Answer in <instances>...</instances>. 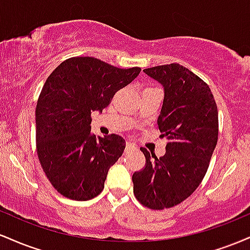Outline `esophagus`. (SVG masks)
<instances>
[{
  "label": "esophagus",
  "mask_w": 250,
  "mask_h": 250,
  "mask_svg": "<svg viewBox=\"0 0 250 250\" xmlns=\"http://www.w3.org/2000/svg\"><path fill=\"white\" fill-rule=\"evenodd\" d=\"M135 149H137V147L134 145V143H131V142H127V143H125V150H127V151L135 150Z\"/></svg>",
  "instance_id": "obj_1"
}]
</instances>
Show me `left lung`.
<instances>
[{
	"instance_id": "left-lung-1",
	"label": "left lung",
	"mask_w": 250,
	"mask_h": 250,
	"mask_svg": "<svg viewBox=\"0 0 250 250\" xmlns=\"http://www.w3.org/2000/svg\"><path fill=\"white\" fill-rule=\"evenodd\" d=\"M143 71L165 89L157 125L168 143L160 159L141 148L146 165L133 174L134 195L145 207L162 210L188 199L202 182L217 143L219 115L207 83L183 65Z\"/></svg>"
}]
</instances>
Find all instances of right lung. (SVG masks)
I'll return each mask as SVG.
<instances>
[{"label":"right lung","mask_w":250,"mask_h":250,"mask_svg":"<svg viewBox=\"0 0 250 250\" xmlns=\"http://www.w3.org/2000/svg\"><path fill=\"white\" fill-rule=\"evenodd\" d=\"M140 71L83 56L63 61L47 79L35 111L36 150L45 176L63 196L88 201L103 190L125 141L116 134H91V113L108 107Z\"/></svg>","instance_id":"right-lung-1"}]
</instances>
